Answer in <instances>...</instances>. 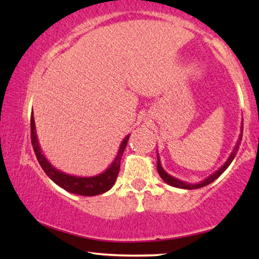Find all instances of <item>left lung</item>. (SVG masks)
<instances>
[{"label":"left lung","mask_w":259,"mask_h":259,"mask_svg":"<svg viewBox=\"0 0 259 259\" xmlns=\"http://www.w3.org/2000/svg\"><path fill=\"white\" fill-rule=\"evenodd\" d=\"M242 137H243V125H242V128H240V134L238 137V140H237V144L236 146L233 147V150L231 152V154L229 155V158L226 159V161L223 164L221 167H219L217 171L212 173L207 177V178H205L203 182H199V183H196V184H191V183H187V182H184V180H180L178 178H175V177L169 176L167 172L165 171L164 168H162V166L160 164V159H159V154H158V162H157V169H158V173L159 176L161 177V179L164 180L166 184H168V185H171L173 187H178V189H185V190H194V189H200V187H204L208 185V184H211L212 182H214L215 179L218 178L219 176L222 175L223 172L225 171L226 168L229 167L230 164H231L233 159H235L236 154H237V151H238L239 148V145H240V140H242Z\"/></svg>","instance_id":"left-lung-1"}]
</instances>
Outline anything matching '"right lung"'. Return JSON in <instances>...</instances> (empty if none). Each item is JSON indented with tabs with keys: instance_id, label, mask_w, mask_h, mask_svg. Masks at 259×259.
Returning <instances> with one entry per match:
<instances>
[{
	"instance_id": "right-lung-1",
	"label": "right lung",
	"mask_w": 259,
	"mask_h": 259,
	"mask_svg": "<svg viewBox=\"0 0 259 259\" xmlns=\"http://www.w3.org/2000/svg\"><path fill=\"white\" fill-rule=\"evenodd\" d=\"M30 134H31V145H33L34 152L36 154V158L38 162H40L41 167L46 172L49 178L54 182L56 185L62 187L63 190L68 191L70 193L79 194V196H98V194H102L107 192L108 190H111L113 185H114L116 177L119 175L120 171V161H121V157L123 151H125L127 141H128L130 134L125 137V139L121 141L120 145L118 154L115 155L114 160L112 161V164L108 166V168H106L102 173H99L97 176L93 177H76L68 175L60 171L53 166L51 162L48 161V159L45 157V154L42 153V150L38 144L37 136H36V128H35V121H34V115L31 112L30 116Z\"/></svg>"
}]
</instances>
